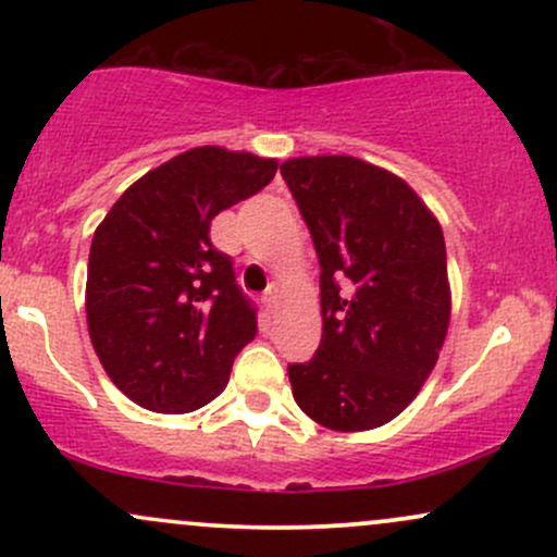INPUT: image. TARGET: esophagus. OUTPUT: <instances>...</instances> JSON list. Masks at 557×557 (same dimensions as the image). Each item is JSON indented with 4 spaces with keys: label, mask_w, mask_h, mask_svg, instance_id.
I'll return each instance as SVG.
<instances>
[{
    "label": "esophagus",
    "mask_w": 557,
    "mask_h": 557,
    "mask_svg": "<svg viewBox=\"0 0 557 557\" xmlns=\"http://www.w3.org/2000/svg\"><path fill=\"white\" fill-rule=\"evenodd\" d=\"M261 304L267 306V311H277L280 306V285H270L264 293H261Z\"/></svg>",
    "instance_id": "1"
}]
</instances>
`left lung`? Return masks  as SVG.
<instances>
[{"label":"left lung","mask_w":557,"mask_h":557,"mask_svg":"<svg viewBox=\"0 0 557 557\" xmlns=\"http://www.w3.org/2000/svg\"><path fill=\"white\" fill-rule=\"evenodd\" d=\"M280 172L322 267V343L287 363L293 398L327 430H374L417 398L443 348V230L400 177L356 157L287 159Z\"/></svg>","instance_id":"8db88e82"}]
</instances>
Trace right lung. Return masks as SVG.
Returning <instances> with one entry per match:
<instances>
[{"instance_id":"obj_1","label":"right lung","mask_w":557,"mask_h":557,"mask_svg":"<svg viewBox=\"0 0 557 557\" xmlns=\"http://www.w3.org/2000/svg\"><path fill=\"white\" fill-rule=\"evenodd\" d=\"M274 172V159L190 149L146 172L96 227L88 332L104 372L138 406L188 413L225 389L235 356L257 335V306L209 227Z\"/></svg>"}]
</instances>
